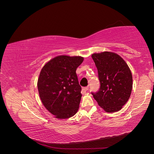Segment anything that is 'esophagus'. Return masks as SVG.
Returning <instances> with one entry per match:
<instances>
[{"label":"esophagus","mask_w":154,"mask_h":154,"mask_svg":"<svg viewBox=\"0 0 154 154\" xmlns=\"http://www.w3.org/2000/svg\"><path fill=\"white\" fill-rule=\"evenodd\" d=\"M88 90H89L88 87H85V88H82V91L84 93H86L88 91Z\"/></svg>","instance_id":"34e87169"}]
</instances>
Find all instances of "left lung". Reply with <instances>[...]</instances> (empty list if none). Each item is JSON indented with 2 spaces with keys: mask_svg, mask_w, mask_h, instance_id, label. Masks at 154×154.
<instances>
[{
  "mask_svg": "<svg viewBox=\"0 0 154 154\" xmlns=\"http://www.w3.org/2000/svg\"><path fill=\"white\" fill-rule=\"evenodd\" d=\"M91 57L100 82L99 91L92 93L93 98L107 113L120 110L130 98L132 90L130 68L120 55L109 51L93 53Z\"/></svg>",
  "mask_w": 154,
  "mask_h": 154,
  "instance_id": "obj_1",
  "label": "left lung"
}]
</instances>
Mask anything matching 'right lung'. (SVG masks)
<instances>
[{
  "label": "right lung",
  "mask_w": 154,
  "mask_h": 154,
  "mask_svg": "<svg viewBox=\"0 0 154 154\" xmlns=\"http://www.w3.org/2000/svg\"><path fill=\"white\" fill-rule=\"evenodd\" d=\"M83 60L82 56H57L41 70L38 80L39 97L56 119H69L78 110L82 94L76 70Z\"/></svg>",
  "instance_id": "obj_1"
}]
</instances>
